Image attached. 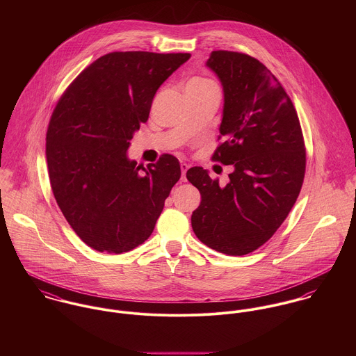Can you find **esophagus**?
<instances>
[{
  "mask_svg": "<svg viewBox=\"0 0 356 356\" xmlns=\"http://www.w3.org/2000/svg\"><path fill=\"white\" fill-rule=\"evenodd\" d=\"M188 168H189V164H186V163H181V172H182V181L184 182H186V171H188Z\"/></svg>",
  "mask_w": 356,
  "mask_h": 356,
  "instance_id": "1",
  "label": "esophagus"
}]
</instances>
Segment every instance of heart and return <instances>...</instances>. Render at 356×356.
I'll list each match as a JSON object with an SVG mask.
<instances>
[{
	"instance_id": "obj_1",
	"label": "heart",
	"mask_w": 356,
	"mask_h": 356,
	"mask_svg": "<svg viewBox=\"0 0 356 356\" xmlns=\"http://www.w3.org/2000/svg\"><path fill=\"white\" fill-rule=\"evenodd\" d=\"M192 82H200V83H203V82H208V81H204V79H195V81H192Z\"/></svg>"
}]
</instances>
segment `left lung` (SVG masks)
Returning a JSON list of instances; mask_svg holds the SVG:
<instances>
[{
    "label": "left lung",
    "instance_id": "obj_1",
    "mask_svg": "<svg viewBox=\"0 0 356 356\" xmlns=\"http://www.w3.org/2000/svg\"><path fill=\"white\" fill-rule=\"evenodd\" d=\"M207 67L223 88V115L212 160L234 167L222 186L202 167L186 172L202 195L192 227L207 247L232 256L268 241L300 193L305 172L303 133L282 85L259 60L213 51Z\"/></svg>",
    "mask_w": 356,
    "mask_h": 356
}]
</instances>
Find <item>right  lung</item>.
Returning a JSON list of instances; mask_svg holds the SVG:
<instances>
[{
  "label": "right lung",
  "instance_id": "1",
  "mask_svg": "<svg viewBox=\"0 0 356 356\" xmlns=\"http://www.w3.org/2000/svg\"><path fill=\"white\" fill-rule=\"evenodd\" d=\"M189 57L108 53L76 76L51 113L47 161L54 199L78 237L99 252L145 243L181 178L171 154L145 168L126 153L157 89Z\"/></svg>",
  "mask_w": 356,
  "mask_h": 356
}]
</instances>
